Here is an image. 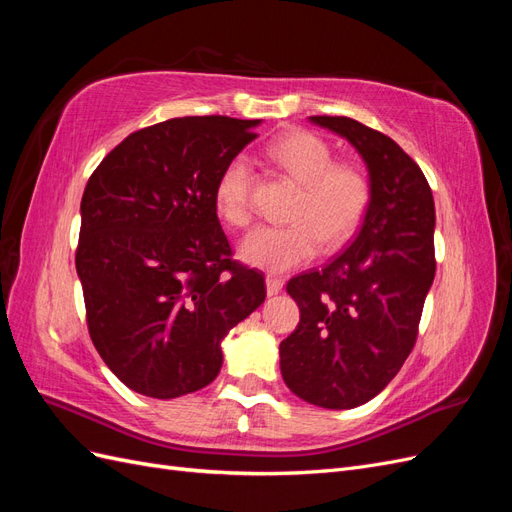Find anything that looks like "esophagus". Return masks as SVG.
<instances>
[{
    "mask_svg": "<svg viewBox=\"0 0 512 512\" xmlns=\"http://www.w3.org/2000/svg\"><path fill=\"white\" fill-rule=\"evenodd\" d=\"M267 294L269 297H273V294H277V292H282V288H284V282L280 280V277H273V275H267Z\"/></svg>",
    "mask_w": 512,
    "mask_h": 512,
    "instance_id": "1",
    "label": "esophagus"
}]
</instances>
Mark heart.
Returning a JSON list of instances; mask_svg holds the SVG:
<instances>
[{
  "label": "heart",
  "instance_id": "1",
  "mask_svg": "<svg viewBox=\"0 0 512 512\" xmlns=\"http://www.w3.org/2000/svg\"><path fill=\"white\" fill-rule=\"evenodd\" d=\"M267 158L301 185L294 198L288 226H262L239 245V258L254 269L286 273L314 260L324 243L329 250L344 245L359 230L371 183L365 170L333 162L331 147L307 130H290L267 145ZM252 164L245 156L232 158L215 185V209L235 228L252 220Z\"/></svg>",
  "mask_w": 512,
  "mask_h": 512
}]
</instances>
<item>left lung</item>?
I'll return each mask as SVG.
<instances>
[{"mask_svg": "<svg viewBox=\"0 0 512 512\" xmlns=\"http://www.w3.org/2000/svg\"><path fill=\"white\" fill-rule=\"evenodd\" d=\"M309 121L356 149L371 200L346 252L288 282L301 320L280 344V367L307 404L350 410L397 376L416 342L436 275V207L423 170L393 138L350 117Z\"/></svg>", "mask_w": 512, "mask_h": 512, "instance_id": "left-lung-1", "label": "left lung"}]
</instances>
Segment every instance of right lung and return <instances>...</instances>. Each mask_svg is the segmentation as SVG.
Returning a JSON list of instances; mask_svg holds the SVG:
<instances>
[{
  "instance_id": "obj_1",
  "label": "right lung",
  "mask_w": 512,
  "mask_h": 512,
  "mask_svg": "<svg viewBox=\"0 0 512 512\" xmlns=\"http://www.w3.org/2000/svg\"><path fill=\"white\" fill-rule=\"evenodd\" d=\"M260 119L179 117L130 134L81 200L76 273L91 342L128 389L175 399L222 369V339L267 297L230 260L215 209L224 166Z\"/></svg>"
}]
</instances>
